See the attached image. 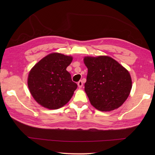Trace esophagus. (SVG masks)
I'll return each mask as SVG.
<instances>
[{
  "instance_id": "34e87169",
  "label": "esophagus",
  "mask_w": 155,
  "mask_h": 155,
  "mask_svg": "<svg viewBox=\"0 0 155 155\" xmlns=\"http://www.w3.org/2000/svg\"><path fill=\"white\" fill-rule=\"evenodd\" d=\"M77 84H78V87H79V88H81L82 87H83V81H78V83H77Z\"/></svg>"
}]
</instances>
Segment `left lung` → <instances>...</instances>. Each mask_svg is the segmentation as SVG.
I'll list each match as a JSON object with an SVG mask.
<instances>
[{"label": "left lung", "instance_id": "obj_1", "mask_svg": "<svg viewBox=\"0 0 155 155\" xmlns=\"http://www.w3.org/2000/svg\"><path fill=\"white\" fill-rule=\"evenodd\" d=\"M84 62L88 68L84 91L91 104L101 111L120 107L132 88L128 71L108 56L85 57Z\"/></svg>", "mask_w": 155, "mask_h": 155}]
</instances>
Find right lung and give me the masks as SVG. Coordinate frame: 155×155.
<instances>
[{"instance_id": "1", "label": "right lung", "mask_w": 155, "mask_h": 155, "mask_svg": "<svg viewBox=\"0 0 155 155\" xmlns=\"http://www.w3.org/2000/svg\"><path fill=\"white\" fill-rule=\"evenodd\" d=\"M72 61L71 56L54 52L42 58L29 72V91L41 106L58 109L70 101L77 88L67 71Z\"/></svg>"}]
</instances>
